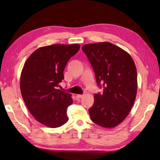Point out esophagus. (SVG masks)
Returning a JSON list of instances; mask_svg holds the SVG:
<instances>
[{
  "label": "esophagus",
  "instance_id": "obj_1",
  "mask_svg": "<svg viewBox=\"0 0 160 160\" xmlns=\"http://www.w3.org/2000/svg\"><path fill=\"white\" fill-rule=\"evenodd\" d=\"M83 95H77V98H83Z\"/></svg>",
  "mask_w": 160,
  "mask_h": 160
}]
</instances>
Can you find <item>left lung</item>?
<instances>
[{"instance_id": "8db88e82", "label": "left lung", "mask_w": 160, "mask_h": 160, "mask_svg": "<svg viewBox=\"0 0 160 160\" xmlns=\"http://www.w3.org/2000/svg\"><path fill=\"white\" fill-rule=\"evenodd\" d=\"M95 72L103 94L94 95L89 109L92 122L105 128L116 127L132 108L138 89L137 69L128 52L109 42L82 47Z\"/></svg>"}]
</instances>
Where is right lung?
Returning a JSON list of instances; mask_svg holds the SVG:
<instances>
[{
    "instance_id": "right-lung-1",
    "label": "right lung",
    "mask_w": 160,
    "mask_h": 160,
    "mask_svg": "<svg viewBox=\"0 0 160 160\" xmlns=\"http://www.w3.org/2000/svg\"><path fill=\"white\" fill-rule=\"evenodd\" d=\"M80 49L79 44L42 47L28 57L21 74L20 89L25 103L37 122L55 128L67 122L71 95L57 89L64 79L67 62Z\"/></svg>"
}]
</instances>
